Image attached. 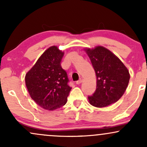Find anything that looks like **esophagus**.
<instances>
[{"instance_id": "1", "label": "esophagus", "mask_w": 147, "mask_h": 147, "mask_svg": "<svg viewBox=\"0 0 147 147\" xmlns=\"http://www.w3.org/2000/svg\"><path fill=\"white\" fill-rule=\"evenodd\" d=\"M83 80H84V79L82 78V77H81V78L79 79L78 81H77V82H76V84H80L82 82H83Z\"/></svg>"}]
</instances>
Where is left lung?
Masks as SVG:
<instances>
[{
    "mask_svg": "<svg viewBox=\"0 0 147 147\" xmlns=\"http://www.w3.org/2000/svg\"><path fill=\"white\" fill-rule=\"evenodd\" d=\"M95 70L97 88L88 102L97 108H104L117 102L124 95L130 79L129 71L115 54L109 49L97 45L85 48Z\"/></svg>",
    "mask_w": 147,
    "mask_h": 147,
    "instance_id": "left-lung-1",
    "label": "left lung"
}]
</instances>
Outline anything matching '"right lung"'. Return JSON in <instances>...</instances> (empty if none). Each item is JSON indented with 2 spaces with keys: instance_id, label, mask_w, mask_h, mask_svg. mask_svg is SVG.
I'll use <instances>...</instances> for the list:
<instances>
[{
  "instance_id": "add662e5",
  "label": "right lung",
  "mask_w": 147,
  "mask_h": 147,
  "mask_svg": "<svg viewBox=\"0 0 147 147\" xmlns=\"http://www.w3.org/2000/svg\"><path fill=\"white\" fill-rule=\"evenodd\" d=\"M63 55L56 45L50 46L25 75L30 96L45 110L55 111L65 105L72 88L68 85L66 72L61 66Z\"/></svg>"
}]
</instances>
